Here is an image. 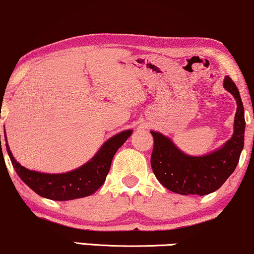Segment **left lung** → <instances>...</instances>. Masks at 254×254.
I'll return each mask as SVG.
<instances>
[{
	"mask_svg": "<svg viewBox=\"0 0 254 254\" xmlns=\"http://www.w3.org/2000/svg\"><path fill=\"white\" fill-rule=\"evenodd\" d=\"M224 87L235 97L237 112L232 137L220 149L205 156H189L168 137L150 130L154 137L151 169L160 183L170 191L181 195H207L219 189L235 171L244 148L245 118L242 98L231 78L225 77Z\"/></svg>",
	"mask_w": 254,
	"mask_h": 254,
	"instance_id": "1",
	"label": "left lung"
}]
</instances>
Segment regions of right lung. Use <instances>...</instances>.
Listing matches in <instances>:
<instances>
[{
    "mask_svg": "<svg viewBox=\"0 0 254 254\" xmlns=\"http://www.w3.org/2000/svg\"><path fill=\"white\" fill-rule=\"evenodd\" d=\"M131 130H125L114 135L106 141L91 161L78 169L65 174H44L38 171L29 170L15 160L10 148L6 142L4 134L6 151L10 157L17 175L30 189L39 196L54 200H70L81 197L90 196L103 186L110 171L112 160L117 150L123 146ZM1 143V135H0Z\"/></svg>",
    "mask_w": 254,
    "mask_h": 254,
    "instance_id": "1",
    "label": "right lung"
}]
</instances>
